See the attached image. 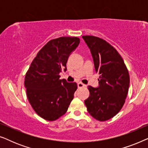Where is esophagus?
<instances>
[{
  "mask_svg": "<svg viewBox=\"0 0 148 148\" xmlns=\"http://www.w3.org/2000/svg\"><path fill=\"white\" fill-rule=\"evenodd\" d=\"M86 86L85 84H82V83H81V82H79V83H78L77 84V87H78V88H84V87H86Z\"/></svg>",
  "mask_w": 148,
  "mask_h": 148,
  "instance_id": "1",
  "label": "esophagus"
}]
</instances>
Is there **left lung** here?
Masks as SVG:
<instances>
[{"label": "left lung", "instance_id": "1", "mask_svg": "<svg viewBox=\"0 0 148 148\" xmlns=\"http://www.w3.org/2000/svg\"><path fill=\"white\" fill-rule=\"evenodd\" d=\"M82 38L90 49L95 71L100 75L98 88L88 87L90 96L85 104L96 120H109L125 104L130 82L128 70L117 50L106 40L93 36Z\"/></svg>", "mask_w": 148, "mask_h": 148}]
</instances>
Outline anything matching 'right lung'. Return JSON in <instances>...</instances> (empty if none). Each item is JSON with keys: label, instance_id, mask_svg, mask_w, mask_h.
Masks as SVG:
<instances>
[{"label": "right lung", "instance_id": "add662e5", "mask_svg": "<svg viewBox=\"0 0 148 148\" xmlns=\"http://www.w3.org/2000/svg\"><path fill=\"white\" fill-rule=\"evenodd\" d=\"M80 42L77 37H60L50 40L38 52L26 73L25 87L34 111L46 121H55L66 113L74 93L75 82L60 79L66 70L70 54Z\"/></svg>", "mask_w": 148, "mask_h": 148}]
</instances>
